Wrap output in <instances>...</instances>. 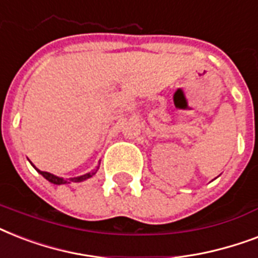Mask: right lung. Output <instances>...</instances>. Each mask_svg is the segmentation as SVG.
<instances>
[{
	"label": "right lung",
	"mask_w": 258,
	"mask_h": 258,
	"mask_svg": "<svg viewBox=\"0 0 258 258\" xmlns=\"http://www.w3.org/2000/svg\"><path fill=\"white\" fill-rule=\"evenodd\" d=\"M34 169H36V166H33ZM99 169V167H97ZM97 169L95 170V171H91L88 172V174H84V175H80V176H76V178H70V179H64V178H60V176H56L53 175V174H50V172H46V171H41V170H37L40 174H41L45 179H48L50 182V183H54V184H64V183H71V182H83V180L88 179V178H91L92 175H95L97 171Z\"/></svg>",
	"instance_id": "obj_1"
}]
</instances>
